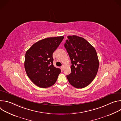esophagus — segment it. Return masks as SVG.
I'll list each match as a JSON object with an SVG mask.
<instances>
[{"mask_svg": "<svg viewBox=\"0 0 121 121\" xmlns=\"http://www.w3.org/2000/svg\"><path fill=\"white\" fill-rule=\"evenodd\" d=\"M61 69H62V70H64V65H63L61 66Z\"/></svg>", "mask_w": 121, "mask_h": 121, "instance_id": "1", "label": "esophagus"}]
</instances>
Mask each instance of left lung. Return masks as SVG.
<instances>
[{"instance_id":"obj_1","label":"left lung","mask_w":121,"mask_h":121,"mask_svg":"<svg viewBox=\"0 0 121 121\" xmlns=\"http://www.w3.org/2000/svg\"><path fill=\"white\" fill-rule=\"evenodd\" d=\"M71 61V73L66 76L73 87H87L95 78L99 62L94 47L87 40L76 35L68 36L64 44Z\"/></svg>"}]
</instances>
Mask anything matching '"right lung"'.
Here are the masks:
<instances>
[{"label":"right lung","mask_w":121,"mask_h":121,"mask_svg":"<svg viewBox=\"0 0 121 121\" xmlns=\"http://www.w3.org/2000/svg\"><path fill=\"white\" fill-rule=\"evenodd\" d=\"M64 36L49 37L33 44L26 52L24 67L31 81L39 87L46 88L56 81L61 69L53 65V54Z\"/></svg>","instance_id":"obj_1"}]
</instances>
